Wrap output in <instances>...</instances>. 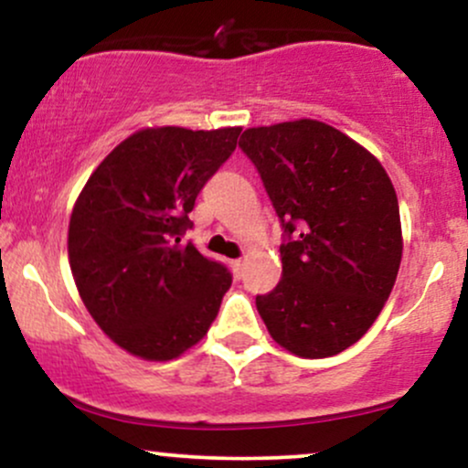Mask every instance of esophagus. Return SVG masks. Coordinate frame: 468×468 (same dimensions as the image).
<instances>
[{"label":"esophagus","instance_id":"1","mask_svg":"<svg viewBox=\"0 0 468 468\" xmlns=\"http://www.w3.org/2000/svg\"><path fill=\"white\" fill-rule=\"evenodd\" d=\"M230 268H233V275L235 277H241V275H244V260L230 261Z\"/></svg>","mask_w":468,"mask_h":468}]
</instances>
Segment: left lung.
Returning a JSON list of instances; mask_svg holds the SVG:
<instances>
[{
  "label": "left lung",
  "mask_w": 468,
  "mask_h": 468,
  "mask_svg": "<svg viewBox=\"0 0 468 468\" xmlns=\"http://www.w3.org/2000/svg\"><path fill=\"white\" fill-rule=\"evenodd\" d=\"M239 147L288 235L282 279L255 299L257 313L294 356H335L372 327L396 283L402 229L394 185L374 154L314 118L250 127Z\"/></svg>",
  "instance_id": "left-lung-1"
}]
</instances>
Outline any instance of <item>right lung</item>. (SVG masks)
Wrapping results in <instances>:
<instances>
[{
  "label": "right lung",
  "instance_id": "add662e5",
  "mask_svg": "<svg viewBox=\"0 0 468 468\" xmlns=\"http://www.w3.org/2000/svg\"><path fill=\"white\" fill-rule=\"evenodd\" d=\"M241 127H144L116 144L74 202L68 257L85 308L107 338L144 361H171L207 336L229 271L180 244L204 182Z\"/></svg>",
  "mask_w": 468,
  "mask_h": 468
}]
</instances>
